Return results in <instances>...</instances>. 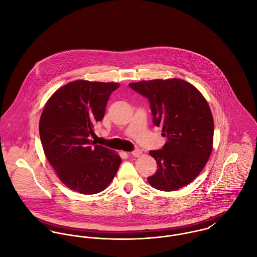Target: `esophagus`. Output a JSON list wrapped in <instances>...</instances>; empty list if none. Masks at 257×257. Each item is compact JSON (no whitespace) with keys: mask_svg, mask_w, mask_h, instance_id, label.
<instances>
[{"mask_svg":"<svg viewBox=\"0 0 257 257\" xmlns=\"http://www.w3.org/2000/svg\"><path fill=\"white\" fill-rule=\"evenodd\" d=\"M142 153H143V151H142V149H140V148H136L134 151H132V155H134V156H136V157L141 156Z\"/></svg>","mask_w":257,"mask_h":257,"instance_id":"esophagus-1","label":"esophagus"}]
</instances>
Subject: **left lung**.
<instances>
[{
    "label": "left lung",
    "instance_id": "obj_1",
    "mask_svg": "<svg viewBox=\"0 0 257 257\" xmlns=\"http://www.w3.org/2000/svg\"><path fill=\"white\" fill-rule=\"evenodd\" d=\"M128 86L147 98L154 125L167 138L161 149L150 150L158 169L147 177L153 188L175 191L191 183L212 153L214 119L203 95L182 79L150 80Z\"/></svg>",
    "mask_w": 257,
    "mask_h": 257
}]
</instances>
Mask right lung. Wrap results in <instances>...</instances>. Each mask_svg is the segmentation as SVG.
<instances>
[{"mask_svg": "<svg viewBox=\"0 0 257 257\" xmlns=\"http://www.w3.org/2000/svg\"><path fill=\"white\" fill-rule=\"evenodd\" d=\"M117 83L77 80L59 88L47 101L39 119L44 154L57 176L71 190L97 194L115 176L120 157L96 145L94 126L103 119Z\"/></svg>", "mask_w": 257, "mask_h": 257, "instance_id": "1", "label": "right lung"}]
</instances>
